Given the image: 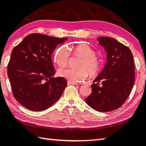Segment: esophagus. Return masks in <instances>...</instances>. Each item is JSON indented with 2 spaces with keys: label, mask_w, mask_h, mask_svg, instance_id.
I'll return each mask as SVG.
<instances>
[{
  "label": "esophagus",
  "mask_w": 146,
  "mask_h": 146,
  "mask_svg": "<svg viewBox=\"0 0 146 146\" xmlns=\"http://www.w3.org/2000/svg\"><path fill=\"white\" fill-rule=\"evenodd\" d=\"M68 85H77V83L76 82H70L68 81Z\"/></svg>",
  "instance_id": "1"
}]
</instances>
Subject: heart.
Instances as JSON below:
<instances>
[{
    "mask_svg": "<svg viewBox=\"0 0 146 146\" xmlns=\"http://www.w3.org/2000/svg\"><path fill=\"white\" fill-rule=\"evenodd\" d=\"M70 50L76 56L82 57L79 68H62L58 70V76L67 79L70 82H78L85 79L88 76V72L91 75H95L99 72L102 66V61L96 56L95 51L85 44H81L70 48ZM70 52L67 47H61L56 50L54 59L59 67H64L69 63Z\"/></svg>",
    "mask_w": 146,
    "mask_h": 146,
    "instance_id": "1",
    "label": "heart"
}]
</instances>
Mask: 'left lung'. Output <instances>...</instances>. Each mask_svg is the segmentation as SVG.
I'll return each instance as SVG.
<instances>
[{
    "label": "left lung",
    "instance_id": "1",
    "mask_svg": "<svg viewBox=\"0 0 146 146\" xmlns=\"http://www.w3.org/2000/svg\"><path fill=\"white\" fill-rule=\"evenodd\" d=\"M98 41L107 53V62L85 102L97 111L108 112L121 107L129 97L135 82L134 60L130 48L116 39L99 37Z\"/></svg>",
    "mask_w": 146,
    "mask_h": 146
}]
</instances>
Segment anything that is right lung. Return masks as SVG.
<instances>
[{
  "label": "right lung",
  "instance_id": "right-lung-1",
  "mask_svg": "<svg viewBox=\"0 0 146 146\" xmlns=\"http://www.w3.org/2000/svg\"><path fill=\"white\" fill-rule=\"evenodd\" d=\"M67 39L32 33L13 48L8 76L15 98L26 108L43 111L62 95L67 81L53 77L55 71L51 56L56 47Z\"/></svg>",
  "mask_w": 146,
  "mask_h": 146
}]
</instances>
